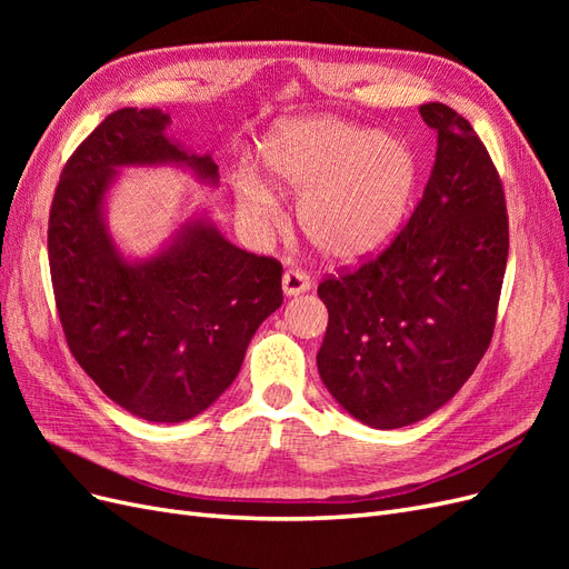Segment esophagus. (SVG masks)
<instances>
[{"mask_svg":"<svg viewBox=\"0 0 569 569\" xmlns=\"http://www.w3.org/2000/svg\"><path fill=\"white\" fill-rule=\"evenodd\" d=\"M311 284H313L311 278H308V274L301 270H287L282 274L284 297H299V295H303V291L311 289Z\"/></svg>","mask_w":569,"mask_h":569,"instance_id":"34e87169","label":"esophagus"}]
</instances>
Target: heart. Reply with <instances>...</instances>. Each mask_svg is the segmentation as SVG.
<instances>
[{"label": "heart", "instance_id": "obj_1", "mask_svg": "<svg viewBox=\"0 0 569 569\" xmlns=\"http://www.w3.org/2000/svg\"><path fill=\"white\" fill-rule=\"evenodd\" d=\"M268 180L299 197V228L318 253L360 263L385 251L401 232L420 182L408 142L335 116L274 123L258 147ZM239 211L253 220L278 218L270 184L247 173L237 189Z\"/></svg>", "mask_w": 569, "mask_h": 569}]
</instances>
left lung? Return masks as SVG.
I'll return each mask as SVG.
<instances>
[{
  "instance_id": "left-lung-1",
  "label": "left lung",
  "mask_w": 569,
  "mask_h": 569,
  "mask_svg": "<svg viewBox=\"0 0 569 569\" xmlns=\"http://www.w3.org/2000/svg\"><path fill=\"white\" fill-rule=\"evenodd\" d=\"M420 116L437 159L408 226L375 261L325 280L320 380L351 418L399 429L468 382L493 335L508 263L501 180L472 126L439 101Z\"/></svg>"
}]
</instances>
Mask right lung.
Listing matches in <instances>:
<instances>
[{"mask_svg":"<svg viewBox=\"0 0 569 569\" xmlns=\"http://www.w3.org/2000/svg\"><path fill=\"white\" fill-rule=\"evenodd\" d=\"M170 113L120 109L66 163L49 213V270L68 349L113 403L147 422L213 406L251 337L282 306V266L234 247L209 213L189 216L147 256L109 230L123 168L173 166L218 187L213 153L168 134Z\"/></svg>","mask_w":569,"mask_h":569,"instance_id":"obj_1","label":"right lung"}]
</instances>
